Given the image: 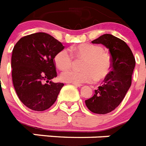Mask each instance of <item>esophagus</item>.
I'll return each instance as SVG.
<instances>
[{"instance_id":"esophagus-1","label":"esophagus","mask_w":146,"mask_h":146,"mask_svg":"<svg viewBox=\"0 0 146 146\" xmlns=\"http://www.w3.org/2000/svg\"><path fill=\"white\" fill-rule=\"evenodd\" d=\"M72 84L74 85V86H75V87H80L81 86H82V84Z\"/></svg>"}]
</instances>
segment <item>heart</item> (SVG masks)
<instances>
[{"instance_id": "obj_1", "label": "heart", "mask_w": 146, "mask_h": 146, "mask_svg": "<svg viewBox=\"0 0 146 146\" xmlns=\"http://www.w3.org/2000/svg\"><path fill=\"white\" fill-rule=\"evenodd\" d=\"M70 51L74 58L84 59L81 64L83 71L68 70L63 72L60 79L64 82L81 84L93 82L96 79L102 80L110 74L112 67L110 55L99 45L84 43L72 46ZM54 62L58 69L66 71L72 66L73 60L66 50H62L55 55Z\"/></svg>"}]
</instances>
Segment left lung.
<instances>
[{
    "mask_svg": "<svg viewBox=\"0 0 146 146\" xmlns=\"http://www.w3.org/2000/svg\"><path fill=\"white\" fill-rule=\"evenodd\" d=\"M108 49L112 62L111 71L102 85L95 90L93 97L85 100L90 111L107 114L117 108L131 86L136 61L132 51L123 40L110 34H105L92 41Z\"/></svg>",
    "mask_w": 146,
    "mask_h": 146,
    "instance_id": "1",
    "label": "left lung"
}]
</instances>
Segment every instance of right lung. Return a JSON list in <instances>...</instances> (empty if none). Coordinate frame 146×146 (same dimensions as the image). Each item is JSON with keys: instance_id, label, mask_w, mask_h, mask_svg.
Segmentation results:
<instances>
[{"instance_id": "1", "label": "right lung", "mask_w": 146, "mask_h": 146, "mask_svg": "<svg viewBox=\"0 0 146 146\" xmlns=\"http://www.w3.org/2000/svg\"><path fill=\"white\" fill-rule=\"evenodd\" d=\"M63 49L61 42L44 32L25 36L14 46V88L21 102L31 110H46L56 102L64 84L52 81L57 76L54 56Z\"/></svg>"}]
</instances>
